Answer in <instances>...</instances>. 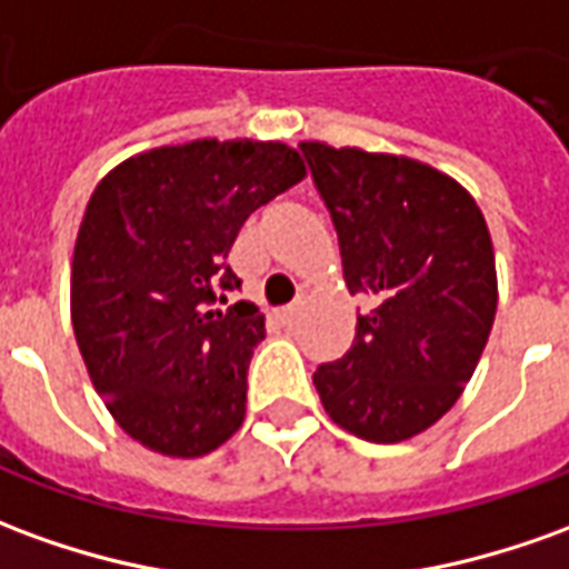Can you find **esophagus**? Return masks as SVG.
Returning a JSON list of instances; mask_svg holds the SVG:
<instances>
[{
    "label": "esophagus",
    "mask_w": 569,
    "mask_h": 569,
    "mask_svg": "<svg viewBox=\"0 0 569 569\" xmlns=\"http://www.w3.org/2000/svg\"><path fill=\"white\" fill-rule=\"evenodd\" d=\"M298 311H301V301H292V305H286L283 311H280V320H283V323L289 326L298 317Z\"/></svg>",
    "instance_id": "34e87169"
}]
</instances>
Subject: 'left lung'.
Here are the masks:
<instances>
[{"mask_svg": "<svg viewBox=\"0 0 569 569\" xmlns=\"http://www.w3.org/2000/svg\"><path fill=\"white\" fill-rule=\"evenodd\" d=\"M339 233L351 296L372 298L351 351L313 372L329 419L400 443L459 400L496 317L487 221L450 174L409 157L298 144Z\"/></svg>", "mask_w": 569, "mask_h": 569, "instance_id": "1", "label": "left lung"}]
</instances>
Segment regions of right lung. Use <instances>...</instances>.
I'll use <instances>...</instances> for the list:
<instances>
[{"instance_id": "right-lung-1", "label": "right lung", "mask_w": 569, "mask_h": 569, "mask_svg": "<svg viewBox=\"0 0 569 569\" xmlns=\"http://www.w3.org/2000/svg\"><path fill=\"white\" fill-rule=\"evenodd\" d=\"M301 178L280 141L202 138L119 162L91 193L73 249V332L94 391L147 450L197 459L243 425L264 317L249 301L218 311L240 289L224 258L246 218Z\"/></svg>"}]
</instances>
